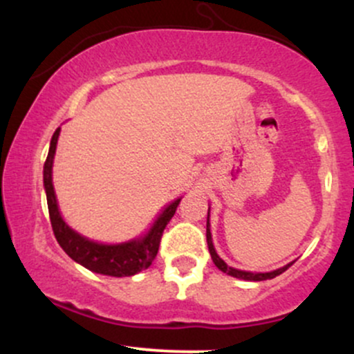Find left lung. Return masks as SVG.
Listing matches in <instances>:
<instances>
[{"label":"left lung","instance_id":"8db88e82","mask_svg":"<svg viewBox=\"0 0 354 354\" xmlns=\"http://www.w3.org/2000/svg\"><path fill=\"white\" fill-rule=\"evenodd\" d=\"M206 241H208V250H209V254L211 258H213V263L216 265L219 270L223 271V273L230 274V276H234V278H239V279H246V281H265V279H271V278H276L278 274H281L283 271H286L288 268L291 265H286L283 268H279V270L276 271H271V273H250V271H239V270H234V268H231L226 265L225 261H223L221 258L216 254V251H214V246H213V241H211V231H209V213H208V223H206Z\"/></svg>","mask_w":354,"mask_h":354}]
</instances>
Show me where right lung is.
Returning a JSON list of instances; mask_svg holds the SVG:
<instances>
[{
	"instance_id": "add662e5",
	"label": "right lung",
	"mask_w": 354,
	"mask_h": 354,
	"mask_svg": "<svg viewBox=\"0 0 354 354\" xmlns=\"http://www.w3.org/2000/svg\"><path fill=\"white\" fill-rule=\"evenodd\" d=\"M59 128L56 129L55 135L51 138L50 153H48L46 161H44V189H46V200H48V211H50V219L53 226V233H55L56 241L63 248L64 253L75 259L76 263L88 268L89 271H95L100 274L108 276H133L140 273L141 270H146L156 258L158 250H160L161 236L163 231L169 221H171L173 214L176 213L180 200L173 201L171 205L166 208L149 233L145 238L135 239V241L123 243V245H100V243L89 241V239L80 236L75 233L66 223L61 218L58 205H56L55 188H53L51 181V169H53V158H55L56 143H58Z\"/></svg>"
}]
</instances>
